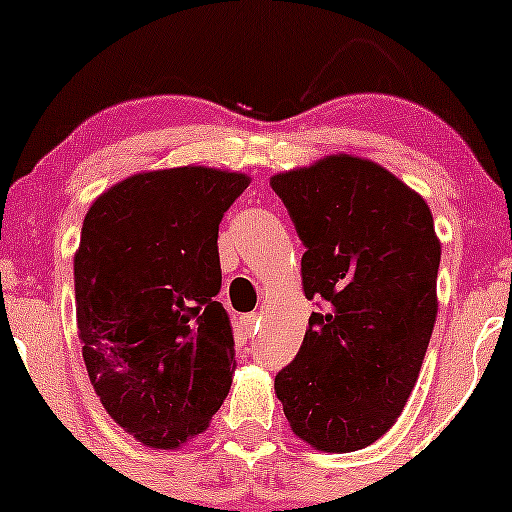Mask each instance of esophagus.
Masks as SVG:
<instances>
[{"label": "esophagus", "instance_id": "34e87169", "mask_svg": "<svg viewBox=\"0 0 512 512\" xmlns=\"http://www.w3.org/2000/svg\"><path fill=\"white\" fill-rule=\"evenodd\" d=\"M240 325H243V330H245V334H255L257 332V327H260V315L257 313H250V315H243L240 317Z\"/></svg>", "mask_w": 512, "mask_h": 512}]
</instances>
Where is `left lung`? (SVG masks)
Instances as JSON below:
<instances>
[{
  "label": "left lung",
  "mask_w": 512,
  "mask_h": 512,
  "mask_svg": "<svg viewBox=\"0 0 512 512\" xmlns=\"http://www.w3.org/2000/svg\"><path fill=\"white\" fill-rule=\"evenodd\" d=\"M305 245L315 301L274 390L298 438L354 452L402 414L436 322L440 243L428 204L378 163L330 156L272 178Z\"/></svg>",
  "instance_id": "obj_1"
}]
</instances>
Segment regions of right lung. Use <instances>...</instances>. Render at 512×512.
<instances>
[{"instance_id":"add662e5","label":"right lung","mask_w":512,"mask_h":512,"mask_svg":"<svg viewBox=\"0 0 512 512\" xmlns=\"http://www.w3.org/2000/svg\"><path fill=\"white\" fill-rule=\"evenodd\" d=\"M226 170L139 173L88 209L74 257L76 325L103 407L151 448L209 426L236 342L221 291L219 223L248 187Z\"/></svg>"}]
</instances>
